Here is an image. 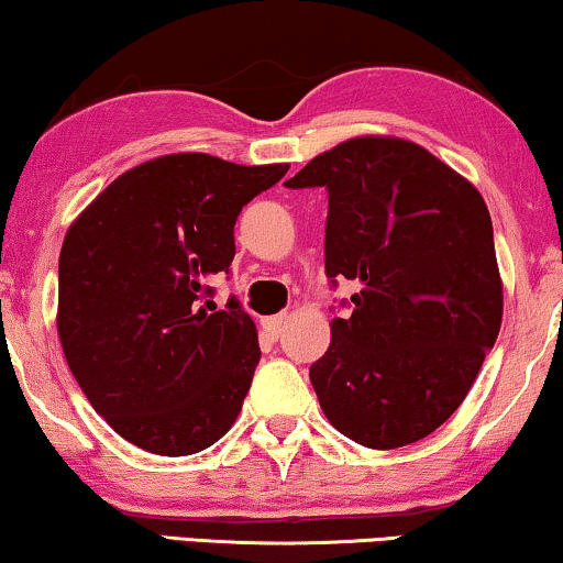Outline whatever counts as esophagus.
<instances>
[{"label": "esophagus", "instance_id": "obj_1", "mask_svg": "<svg viewBox=\"0 0 563 563\" xmlns=\"http://www.w3.org/2000/svg\"><path fill=\"white\" fill-rule=\"evenodd\" d=\"M284 322H287V314H274V318L261 320V325H264L268 338H279L282 330H284Z\"/></svg>", "mask_w": 563, "mask_h": 563}]
</instances>
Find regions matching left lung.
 Segmentation results:
<instances>
[{
    "instance_id": "1",
    "label": "left lung",
    "mask_w": 563,
    "mask_h": 563,
    "mask_svg": "<svg viewBox=\"0 0 563 563\" xmlns=\"http://www.w3.org/2000/svg\"><path fill=\"white\" fill-rule=\"evenodd\" d=\"M289 189L325 187V274L356 282L310 382L330 426L366 449L441 428L503 322L495 235L472 181L412 141L361 135L314 156Z\"/></svg>"
}]
</instances>
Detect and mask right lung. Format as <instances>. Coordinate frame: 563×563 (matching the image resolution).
I'll use <instances>...</instances> for the list:
<instances>
[{
    "mask_svg": "<svg viewBox=\"0 0 563 563\" xmlns=\"http://www.w3.org/2000/svg\"><path fill=\"white\" fill-rule=\"evenodd\" d=\"M289 164L168 153L120 174L71 222L58 256V338L114 433L189 456L233 428L261 349L238 299L207 282L235 256L233 228Z\"/></svg>",
    "mask_w": 563,
    "mask_h": 563,
    "instance_id": "1",
    "label": "right lung"
}]
</instances>
